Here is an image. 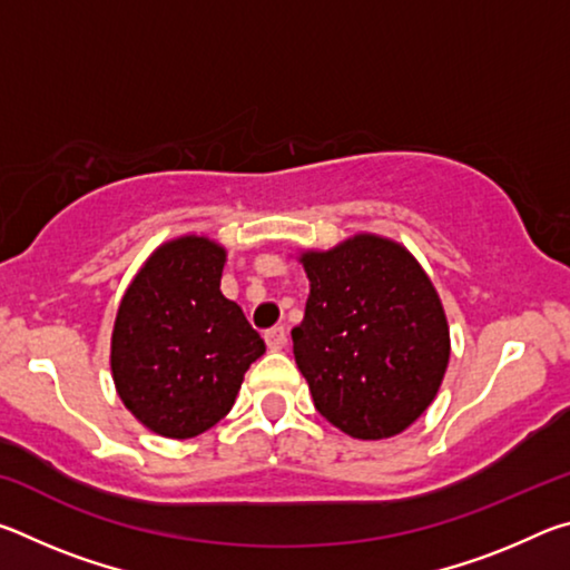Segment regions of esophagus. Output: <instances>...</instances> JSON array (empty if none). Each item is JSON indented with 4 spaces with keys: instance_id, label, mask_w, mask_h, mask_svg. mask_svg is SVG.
<instances>
[{
    "instance_id": "34e87169",
    "label": "esophagus",
    "mask_w": 570,
    "mask_h": 570,
    "mask_svg": "<svg viewBox=\"0 0 570 570\" xmlns=\"http://www.w3.org/2000/svg\"><path fill=\"white\" fill-rule=\"evenodd\" d=\"M264 340H266V344H268V350H274V352L284 350V344H286V330H284V326H272V330H268V332L264 334Z\"/></svg>"
}]
</instances>
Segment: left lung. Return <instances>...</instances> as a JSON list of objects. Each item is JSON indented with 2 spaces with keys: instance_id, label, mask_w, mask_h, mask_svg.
Here are the masks:
<instances>
[{
  "instance_id": "1",
  "label": "left lung",
  "mask_w": 570,
  "mask_h": 570,
  "mask_svg": "<svg viewBox=\"0 0 570 570\" xmlns=\"http://www.w3.org/2000/svg\"><path fill=\"white\" fill-rule=\"evenodd\" d=\"M308 278L294 356L314 407L350 438L400 435L430 407L450 360L448 316L397 240L356 234L298 256Z\"/></svg>"
}]
</instances>
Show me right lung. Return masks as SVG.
I'll list each match as a JSON object with an SVG mask.
<instances>
[{
    "instance_id": "add662e5",
    "label": "right lung",
    "mask_w": 570,
    "mask_h": 570,
    "mask_svg": "<svg viewBox=\"0 0 570 570\" xmlns=\"http://www.w3.org/2000/svg\"><path fill=\"white\" fill-rule=\"evenodd\" d=\"M226 248L180 236L153 250L115 316L110 370L125 407L150 432L196 438L224 420L266 344L220 294Z\"/></svg>"
}]
</instances>
